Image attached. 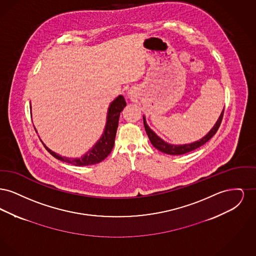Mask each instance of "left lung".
<instances>
[{
	"mask_svg": "<svg viewBox=\"0 0 256 256\" xmlns=\"http://www.w3.org/2000/svg\"><path fill=\"white\" fill-rule=\"evenodd\" d=\"M224 111V108L222 111L218 121L216 122V124H214V126L211 128V130L204 137H202V139H200V140H198L196 142H193L191 144H184V145H174V144H169V143L165 142L164 140H162L159 137L158 135H156V132H154L150 130V128L146 124V118L145 117H143V120H144V126H145V130H146L148 137L150 143L152 144V146H154L156 148H158L160 152H164V154H172V156H180V154H184L186 152H192V150H194L196 148L202 146L204 144H206V142H208L215 135V134L217 132V130H219L220 124L222 120Z\"/></svg>",
	"mask_w": 256,
	"mask_h": 256,
	"instance_id": "left-lung-1",
	"label": "left lung"
}]
</instances>
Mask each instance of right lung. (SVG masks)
<instances>
[{"instance_id":"right-lung-1","label":"right lung","mask_w":256,"mask_h":256,"mask_svg":"<svg viewBox=\"0 0 256 256\" xmlns=\"http://www.w3.org/2000/svg\"><path fill=\"white\" fill-rule=\"evenodd\" d=\"M126 106V102L122 95L118 96L110 104L104 134L98 139L97 143L93 146V148L91 150H89L82 158H71L61 156L58 154H56L54 152L50 150L49 148L46 146L43 142H42V144L54 158L63 161V162H66V163L73 164L74 166H88V165L100 163V161H102L104 159L106 158L108 156V154L111 152V150L114 146L120 113Z\"/></svg>"}]
</instances>
